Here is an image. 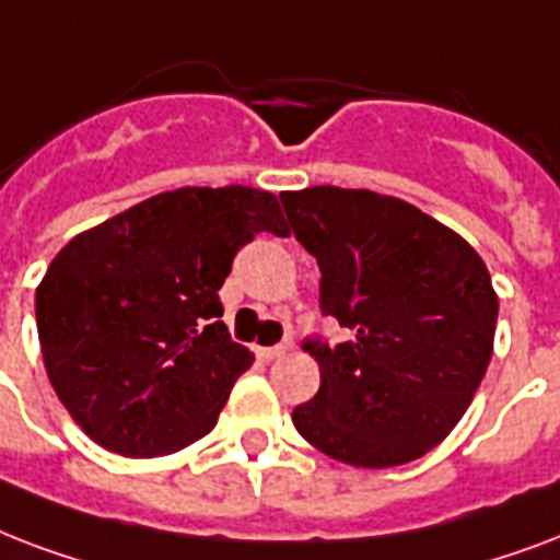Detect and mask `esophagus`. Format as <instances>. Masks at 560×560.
Masks as SVG:
<instances>
[{"label": "esophagus", "instance_id": "obj_1", "mask_svg": "<svg viewBox=\"0 0 560 560\" xmlns=\"http://www.w3.org/2000/svg\"><path fill=\"white\" fill-rule=\"evenodd\" d=\"M283 345H277V348H257V357L262 359V362H275V359H283L285 357Z\"/></svg>", "mask_w": 560, "mask_h": 560}]
</instances>
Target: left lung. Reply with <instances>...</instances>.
<instances>
[{
    "label": "left lung",
    "instance_id": "obj_1",
    "mask_svg": "<svg viewBox=\"0 0 560 560\" xmlns=\"http://www.w3.org/2000/svg\"><path fill=\"white\" fill-rule=\"evenodd\" d=\"M320 268V310L350 329L306 341L320 388L292 411L315 450L353 467H397L441 444L493 353L500 301L474 245L415 203L371 189L280 192Z\"/></svg>",
    "mask_w": 560,
    "mask_h": 560
}]
</instances>
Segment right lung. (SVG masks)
Returning <instances> with one entry per match:
<instances>
[{
    "instance_id": "1",
    "label": "right lung",
    "mask_w": 560,
    "mask_h": 560,
    "mask_svg": "<svg viewBox=\"0 0 560 560\" xmlns=\"http://www.w3.org/2000/svg\"><path fill=\"white\" fill-rule=\"evenodd\" d=\"M259 231L285 236L277 195L184 186L69 240L37 285L43 365L95 444L154 458L215 427L254 353L231 341L219 289Z\"/></svg>"
}]
</instances>
